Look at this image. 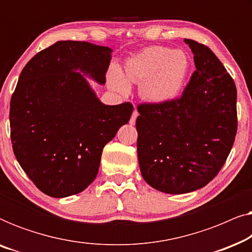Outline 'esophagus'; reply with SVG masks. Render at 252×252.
Returning <instances> with one entry per match:
<instances>
[{
  "instance_id": "obj_1",
  "label": "esophagus",
  "mask_w": 252,
  "mask_h": 252,
  "mask_svg": "<svg viewBox=\"0 0 252 252\" xmlns=\"http://www.w3.org/2000/svg\"><path fill=\"white\" fill-rule=\"evenodd\" d=\"M137 116H139V112H137L136 110H134L133 113H132V117H130V119H129L130 125H134V124H135V120L137 118Z\"/></svg>"
}]
</instances>
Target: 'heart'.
<instances>
[{"instance_id":"heart-1","label":"heart","mask_w":252,"mask_h":252,"mask_svg":"<svg viewBox=\"0 0 252 252\" xmlns=\"http://www.w3.org/2000/svg\"><path fill=\"white\" fill-rule=\"evenodd\" d=\"M189 61L181 50L166 47H148L128 58L125 76L118 70L110 74V86L117 92L127 93L129 82L141 84V95L153 103H166L179 94L187 77Z\"/></svg>"}]
</instances>
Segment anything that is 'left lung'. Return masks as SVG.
<instances>
[{
    "label": "left lung",
    "mask_w": 252,
    "mask_h": 252,
    "mask_svg": "<svg viewBox=\"0 0 252 252\" xmlns=\"http://www.w3.org/2000/svg\"><path fill=\"white\" fill-rule=\"evenodd\" d=\"M196 70L179 98L137 106V158L148 185L186 194L209 184L225 164L237 130L236 86L213 51L185 39Z\"/></svg>",
    "instance_id": "8db88e82"
}]
</instances>
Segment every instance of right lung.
<instances>
[{
	"instance_id": "right-lung-1",
	"label": "right lung",
	"mask_w": 252,
	"mask_h": 252,
	"mask_svg": "<svg viewBox=\"0 0 252 252\" xmlns=\"http://www.w3.org/2000/svg\"><path fill=\"white\" fill-rule=\"evenodd\" d=\"M111 53L85 41H58L19 75L10 102L13 154L48 196L85 190L97 175L103 148L132 116L129 102L103 104L80 73L105 84Z\"/></svg>"
}]
</instances>
